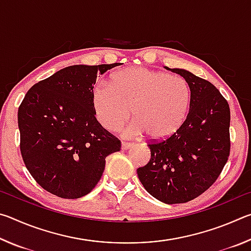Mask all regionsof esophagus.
<instances>
[{
    "label": "esophagus",
    "instance_id": "esophagus-1",
    "mask_svg": "<svg viewBox=\"0 0 251 251\" xmlns=\"http://www.w3.org/2000/svg\"><path fill=\"white\" fill-rule=\"evenodd\" d=\"M134 146V144L131 143H127V142H122V150H129V148H131Z\"/></svg>",
    "mask_w": 251,
    "mask_h": 251
}]
</instances>
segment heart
Returning a JSON list of instances; mask_svg holds the SVG:
<instances>
[{
	"mask_svg": "<svg viewBox=\"0 0 251 251\" xmlns=\"http://www.w3.org/2000/svg\"><path fill=\"white\" fill-rule=\"evenodd\" d=\"M192 103L185 78L146 67H129L112 76L110 85L96 84L91 104L96 121L116 130L131 115L136 118L124 129L127 137L144 133L151 139L172 136L184 124Z\"/></svg>",
	"mask_w": 251,
	"mask_h": 251,
	"instance_id": "b5f03b06",
	"label": "heart"
}]
</instances>
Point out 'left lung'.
Instances as JSON below:
<instances>
[{
  "mask_svg": "<svg viewBox=\"0 0 251 251\" xmlns=\"http://www.w3.org/2000/svg\"><path fill=\"white\" fill-rule=\"evenodd\" d=\"M192 91L186 121L176 133L148 143L151 159L137 169L139 180L152 197L165 203L193 201L217 180L230 154V109L208 80L180 69Z\"/></svg>",
  "mask_w": 251,
  "mask_h": 251,
  "instance_id": "1",
  "label": "left lung"
}]
</instances>
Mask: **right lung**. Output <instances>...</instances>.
<instances>
[{
  "instance_id": "obj_1",
  "label": "right lung",
  "mask_w": 251,
  "mask_h": 251,
  "mask_svg": "<svg viewBox=\"0 0 251 251\" xmlns=\"http://www.w3.org/2000/svg\"><path fill=\"white\" fill-rule=\"evenodd\" d=\"M120 63L73 65L29 88L18 112L20 150L27 171L55 196L76 199L91 193L106 157L121 141L96 121L91 92L97 74Z\"/></svg>"
}]
</instances>
